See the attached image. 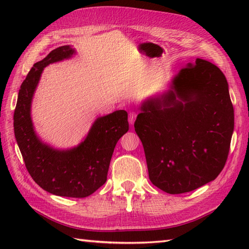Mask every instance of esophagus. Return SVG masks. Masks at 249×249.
<instances>
[{"instance_id":"34e87169","label":"esophagus","mask_w":249,"mask_h":249,"mask_svg":"<svg viewBox=\"0 0 249 249\" xmlns=\"http://www.w3.org/2000/svg\"><path fill=\"white\" fill-rule=\"evenodd\" d=\"M136 116H137V113L134 112V111H133V112H129V114H128V122H129L130 125H133L135 123Z\"/></svg>"}]
</instances>
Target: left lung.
<instances>
[{
  "mask_svg": "<svg viewBox=\"0 0 249 249\" xmlns=\"http://www.w3.org/2000/svg\"><path fill=\"white\" fill-rule=\"evenodd\" d=\"M135 130L153 185L168 194L192 192L218 177L229 154L234 111L219 68L196 59L168 89L145 99Z\"/></svg>",
  "mask_w": 249,
  "mask_h": 249,
  "instance_id": "obj_1",
  "label": "left lung"
}]
</instances>
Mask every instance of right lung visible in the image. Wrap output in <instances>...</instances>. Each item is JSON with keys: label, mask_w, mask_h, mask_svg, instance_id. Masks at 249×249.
<instances>
[{"label": "right lung", "mask_w": 249, "mask_h": 249, "mask_svg": "<svg viewBox=\"0 0 249 249\" xmlns=\"http://www.w3.org/2000/svg\"><path fill=\"white\" fill-rule=\"evenodd\" d=\"M76 53L71 46H61L31 68L18 93L14 131L25 167L41 188L61 197L84 198L107 181L114 147L129 127L127 112L116 110L98 116L80 143L70 149H56L36 134L31 110L41 73L45 67Z\"/></svg>", "instance_id": "obj_1"}]
</instances>
